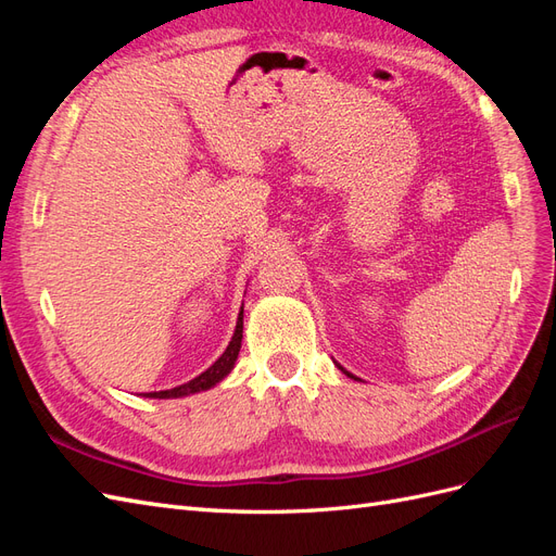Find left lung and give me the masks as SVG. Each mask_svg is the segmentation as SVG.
I'll return each mask as SVG.
<instances>
[{
    "instance_id": "8db88e82",
    "label": "left lung",
    "mask_w": 556,
    "mask_h": 556,
    "mask_svg": "<svg viewBox=\"0 0 556 556\" xmlns=\"http://www.w3.org/2000/svg\"><path fill=\"white\" fill-rule=\"evenodd\" d=\"M341 371H343V366H341ZM345 374H348V371H345ZM348 376H350V374H348Z\"/></svg>"
}]
</instances>
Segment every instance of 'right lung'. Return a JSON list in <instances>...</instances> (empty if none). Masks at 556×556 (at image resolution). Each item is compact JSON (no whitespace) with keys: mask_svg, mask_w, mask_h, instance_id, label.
<instances>
[{"mask_svg":"<svg viewBox=\"0 0 556 556\" xmlns=\"http://www.w3.org/2000/svg\"><path fill=\"white\" fill-rule=\"evenodd\" d=\"M241 339H243V308H241V315H239V323H237V331H233L231 341L227 345V350L223 352V357L217 359L211 368H206L204 374L197 376L194 380L185 382V384H178L174 387V390H164V392H150L146 396L150 399H178V396H188V394H194V392H204V390H211L213 384L220 382L231 368H233V362H237L239 357V350H241Z\"/></svg>","mask_w":556,"mask_h":556,"instance_id":"obj_1","label":"right lung"}]
</instances>
